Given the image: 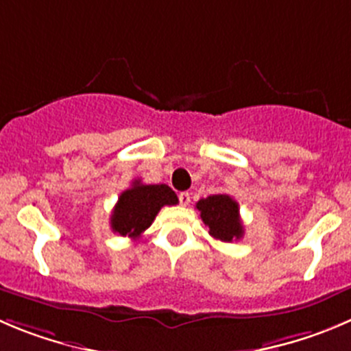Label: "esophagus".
I'll return each mask as SVG.
<instances>
[{"mask_svg": "<svg viewBox=\"0 0 351 351\" xmlns=\"http://www.w3.org/2000/svg\"><path fill=\"white\" fill-rule=\"evenodd\" d=\"M189 202H191V196H189V193H186V191L179 193V203H181L182 206L189 205Z\"/></svg>", "mask_w": 351, "mask_h": 351, "instance_id": "esophagus-1", "label": "esophagus"}]
</instances>
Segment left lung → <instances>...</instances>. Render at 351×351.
Listing matches in <instances>:
<instances>
[{
	"instance_id": "left-lung-1",
	"label": "left lung",
	"mask_w": 351,
	"mask_h": 351,
	"mask_svg": "<svg viewBox=\"0 0 351 351\" xmlns=\"http://www.w3.org/2000/svg\"><path fill=\"white\" fill-rule=\"evenodd\" d=\"M196 208L212 238L226 243L243 238L245 229L239 217V205L229 195H212L199 199Z\"/></svg>"
}]
</instances>
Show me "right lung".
Here are the masks:
<instances>
[{
  "label": "right lung",
  "instance_id": "1",
  "mask_svg": "<svg viewBox=\"0 0 351 351\" xmlns=\"http://www.w3.org/2000/svg\"><path fill=\"white\" fill-rule=\"evenodd\" d=\"M178 195L167 184H143L134 181L119 196L110 223L120 236L138 239L152 226L156 213L165 205H178Z\"/></svg>",
  "mask_w": 351,
  "mask_h": 351
}]
</instances>
